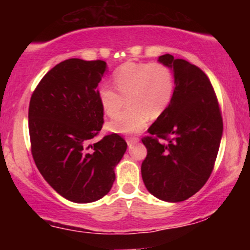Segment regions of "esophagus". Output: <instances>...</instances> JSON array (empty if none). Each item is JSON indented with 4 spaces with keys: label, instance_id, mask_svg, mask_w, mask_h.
<instances>
[{
    "label": "esophagus",
    "instance_id": "34e87169",
    "mask_svg": "<svg viewBox=\"0 0 250 250\" xmlns=\"http://www.w3.org/2000/svg\"><path fill=\"white\" fill-rule=\"evenodd\" d=\"M139 141H140V140L137 139V137H128V139H127V143H128L129 147H131V146L135 145V143H137Z\"/></svg>",
    "mask_w": 250,
    "mask_h": 250
}]
</instances>
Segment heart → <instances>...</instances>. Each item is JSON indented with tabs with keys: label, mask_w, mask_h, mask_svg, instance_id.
<instances>
[{
	"label": "heart",
	"mask_w": 250,
	"mask_h": 250,
	"mask_svg": "<svg viewBox=\"0 0 250 250\" xmlns=\"http://www.w3.org/2000/svg\"><path fill=\"white\" fill-rule=\"evenodd\" d=\"M113 87L103 83L97 96L105 116L115 117L126 99L128 108L107 125L114 134H136L167 110L174 95V75L161 63L125 62L113 74Z\"/></svg>",
	"instance_id": "heart-1"
}]
</instances>
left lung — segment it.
<instances>
[{
  "label": "left lung",
  "mask_w": 250,
  "mask_h": 250,
  "mask_svg": "<svg viewBox=\"0 0 250 250\" xmlns=\"http://www.w3.org/2000/svg\"><path fill=\"white\" fill-rule=\"evenodd\" d=\"M174 74L167 110L143 137L147 157L141 174L151 195L181 202L196 194L213 170L223 133L219 103L209 79L196 65L166 54L157 60Z\"/></svg>",
  "instance_id": "1"
}]
</instances>
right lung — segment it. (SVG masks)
<instances>
[{"label":"right lung","mask_w":250,"mask_h":250,"mask_svg":"<svg viewBox=\"0 0 250 250\" xmlns=\"http://www.w3.org/2000/svg\"><path fill=\"white\" fill-rule=\"evenodd\" d=\"M101 60H65L48 71L29 103L31 154L43 179L75 203L102 199L113 187L127 142L111 134L89 145L103 125L97 85Z\"/></svg>","instance_id":"obj_1"}]
</instances>
